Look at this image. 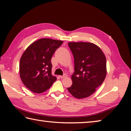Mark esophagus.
I'll return each instance as SVG.
<instances>
[{
  "label": "esophagus",
  "mask_w": 131,
  "mask_h": 131,
  "mask_svg": "<svg viewBox=\"0 0 131 131\" xmlns=\"http://www.w3.org/2000/svg\"><path fill=\"white\" fill-rule=\"evenodd\" d=\"M66 77H67V75L66 74H64L63 75V76H60L61 78H66Z\"/></svg>",
  "instance_id": "esophagus-1"
}]
</instances>
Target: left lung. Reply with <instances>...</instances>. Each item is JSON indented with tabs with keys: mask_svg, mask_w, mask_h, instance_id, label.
Instances as JSON below:
<instances>
[{
	"mask_svg": "<svg viewBox=\"0 0 131 131\" xmlns=\"http://www.w3.org/2000/svg\"><path fill=\"white\" fill-rule=\"evenodd\" d=\"M74 58L72 86L67 88L78 99L88 97L101 85L106 75V60L101 48L91 42H70Z\"/></svg>",
	"mask_w": 131,
	"mask_h": 131,
	"instance_id": "left-lung-1",
	"label": "left lung"
}]
</instances>
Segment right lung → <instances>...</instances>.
<instances>
[{
    "instance_id": "1",
    "label": "right lung",
    "mask_w": 131,
    "mask_h": 131,
    "mask_svg": "<svg viewBox=\"0 0 131 131\" xmlns=\"http://www.w3.org/2000/svg\"><path fill=\"white\" fill-rule=\"evenodd\" d=\"M63 41L41 38L30 45L19 62V75L23 83L33 92L42 93L56 81L52 75L51 59Z\"/></svg>"
}]
</instances>
